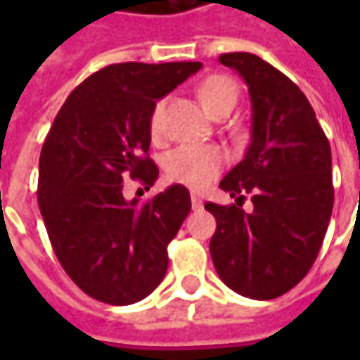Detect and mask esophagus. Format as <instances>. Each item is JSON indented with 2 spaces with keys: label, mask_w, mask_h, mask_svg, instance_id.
<instances>
[{
  "label": "esophagus",
  "mask_w": 360,
  "mask_h": 360,
  "mask_svg": "<svg viewBox=\"0 0 360 360\" xmlns=\"http://www.w3.org/2000/svg\"><path fill=\"white\" fill-rule=\"evenodd\" d=\"M191 202H193V210H200V208L204 206L202 198H200L198 195H191Z\"/></svg>",
  "instance_id": "esophagus-1"
}]
</instances>
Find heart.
I'll use <instances>...</instances> for the list:
<instances>
[{"label":"heart","instance_id":"1","mask_svg":"<svg viewBox=\"0 0 360 360\" xmlns=\"http://www.w3.org/2000/svg\"><path fill=\"white\" fill-rule=\"evenodd\" d=\"M198 98L204 110L214 117L233 110L239 100V89L226 75H212L198 86ZM165 100H158L150 111L148 129L152 136L164 133ZM226 152L218 146H179L165 158V175L173 183H179L193 191H202L218 177L226 165Z\"/></svg>","mask_w":360,"mask_h":360}]
</instances>
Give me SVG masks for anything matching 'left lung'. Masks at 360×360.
I'll list each match as a JSON object with an SVG mask.
<instances>
[{"label":"left lung","instance_id":"left-lung-1","mask_svg":"<svg viewBox=\"0 0 360 360\" xmlns=\"http://www.w3.org/2000/svg\"><path fill=\"white\" fill-rule=\"evenodd\" d=\"M249 86L247 154L219 183L235 204L206 202L216 218L210 255L235 293L268 301L314 264L333 208L332 150L312 105L291 79L255 53L219 56ZM251 195L253 210L240 208Z\"/></svg>","mask_w":360,"mask_h":360}]
</instances>
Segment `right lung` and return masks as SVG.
Here are the masks:
<instances>
[{"instance_id": "right-lung-1", "label": "right lung", "mask_w": 360, "mask_h": 360, "mask_svg": "<svg viewBox=\"0 0 360 360\" xmlns=\"http://www.w3.org/2000/svg\"><path fill=\"white\" fill-rule=\"evenodd\" d=\"M200 67H103L69 94L44 141L38 204L48 237L67 276L96 301L133 304L164 279L167 245L191 212V195L172 185L148 202H129L123 177L154 185L150 111Z\"/></svg>"}]
</instances>
